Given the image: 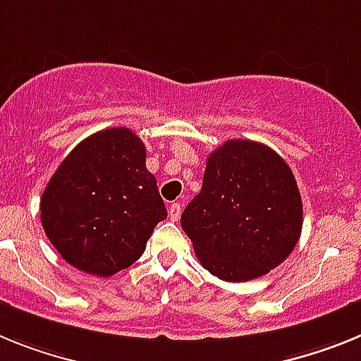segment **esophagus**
Instances as JSON below:
<instances>
[{"mask_svg":"<svg viewBox=\"0 0 361 361\" xmlns=\"http://www.w3.org/2000/svg\"><path fill=\"white\" fill-rule=\"evenodd\" d=\"M181 216V205L180 203H171L169 205V218L172 219V221H178Z\"/></svg>","mask_w":361,"mask_h":361,"instance_id":"1","label":"esophagus"}]
</instances>
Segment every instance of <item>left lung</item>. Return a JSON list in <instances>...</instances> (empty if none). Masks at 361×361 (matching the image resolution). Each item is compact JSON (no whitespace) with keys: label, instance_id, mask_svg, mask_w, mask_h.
Returning a JSON list of instances; mask_svg holds the SVG:
<instances>
[{"label":"left lung","instance_id":"obj_1","mask_svg":"<svg viewBox=\"0 0 361 361\" xmlns=\"http://www.w3.org/2000/svg\"><path fill=\"white\" fill-rule=\"evenodd\" d=\"M302 224L290 167L250 140H228L211 152L202 190L181 214L200 263L225 281L255 280L278 267L296 247Z\"/></svg>","mask_w":361,"mask_h":361}]
</instances>
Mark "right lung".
<instances>
[{
	"label": "right lung",
	"mask_w": 361,
	"mask_h": 361,
	"mask_svg": "<svg viewBox=\"0 0 361 361\" xmlns=\"http://www.w3.org/2000/svg\"><path fill=\"white\" fill-rule=\"evenodd\" d=\"M145 158L130 128H105L78 143L50 178L39 203L42 225L72 267L109 278L143 255L167 218Z\"/></svg>",
	"instance_id": "obj_1"
}]
</instances>
